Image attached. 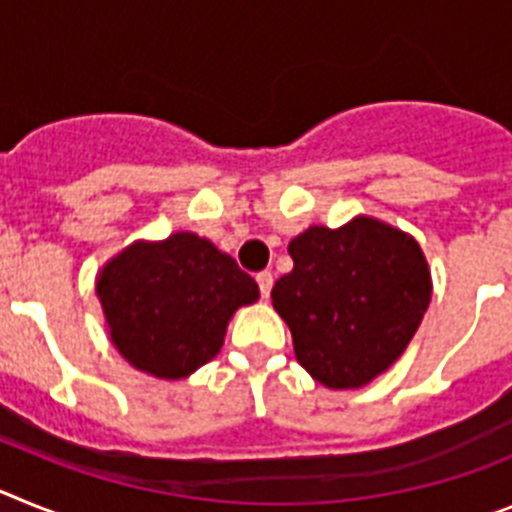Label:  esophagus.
<instances>
[{
	"label": "esophagus",
	"instance_id": "obj_1",
	"mask_svg": "<svg viewBox=\"0 0 512 512\" xmlns=\"http://www.w3.org/2000/svg\"><path fill=\"white\" fill-rule=\"evenodd\" d=\"M257 286H260L262 299H268L270 291H273V273H270V270H262V273H257Z\"/></svg>",
	"mask_w": 512,
	"mask_h": 512
}]
</instances>
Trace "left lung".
Segmentation results:
<instances>
[{
  "mask_svg": "<svg viewBox=\"0 0 512 512\" xmlns=\"http://www.w3.org/2000/svg\"><path fill=\"white\" fill-rule=\"evenodd\" d=\"M273 286L301 366L330 389H358L397 361L430 304L420 244L376 219L309 226Z\"/></svg>",
  "mask_w": 512,
  "mask_h": 512,
  "instance_id": "left-lung-1",
  "label": "left lung"
}]
</instances>
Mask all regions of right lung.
<instances>
[{
	"label": "right lung",
	"mask_w": 512,
	"mask_h": 512,
	"mask_svg": "<svg viewBox=\"0 0 512 512\" xmlns=\"http://www.w3.org/2000/svg\"><path fill=\"white\" fill-rule=\"evenodd\" d=\"M97 296L118 353L157 379H185L224 345L231 314L260 296L255 278L190 231L131 244L105 265Z\"/></svg>",
	"instance_id": "right-lung-1"
}]
</instances>
